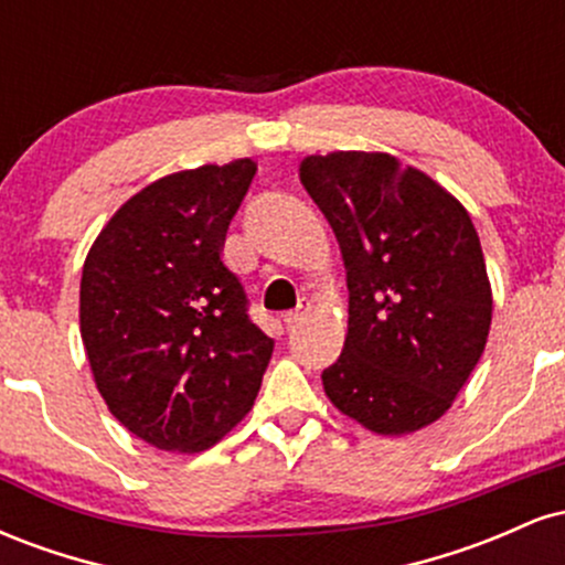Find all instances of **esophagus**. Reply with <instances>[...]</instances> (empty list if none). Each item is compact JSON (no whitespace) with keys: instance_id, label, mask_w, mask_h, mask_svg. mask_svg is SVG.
Returning <instances> with one entry per match:
<instances>
[{"instance_id":"34e87169","label":"esophagus","mask_w":565,"mask_h":565,"mask_svg":"<svg viewBox=\"0 0 565 565\" xmlns=\"http://www.w3.org/2000/svg\"><path fill=\"white\" fill-rule=\"evenodd\" d=\"M308 313H310V302L302 300L295 310L284 313V323H287V327H297V323L305 321V316H308Z\"/></svg>"}]
</instances>
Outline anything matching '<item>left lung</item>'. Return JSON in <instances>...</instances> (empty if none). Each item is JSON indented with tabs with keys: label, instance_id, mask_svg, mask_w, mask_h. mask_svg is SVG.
<instances>
[{
	"label": "left lung",
	"instance_id": "8db88e82",
	"mask_svg": "<svg viewBox=\"0 0 565 565\" xmlns=\"http://www.w3.org/2000/svg\"><path fill=\"white\" fill-rule=\"evenodd\" d=\"M300 180L332 225L348 274L345 345L321 374L329 401L380 436L436 423L491 327V287L468 210L391 153L308 157Z\"/></svg>",
	"mask_w": 565,
	"mask_h": 565
}]
</instances>
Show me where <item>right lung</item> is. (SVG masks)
<instances>
[{"mask_svg":"<svg viewBox=\"0 0 565 565\" xmlns=\"http://www.w3.org/2000/svg\"><path fill=\"white\" fill-rule=\"evenodd\" d=\"M255 172L236 159L167 174L116 210L84 260L79 323L95 385L157 449H210L260 391L274 340L220 257Z\"/></svg>","mask_w":565,"mask_h":565,"instance_id":"obj_1","label":"right lung"}]
</instances>
